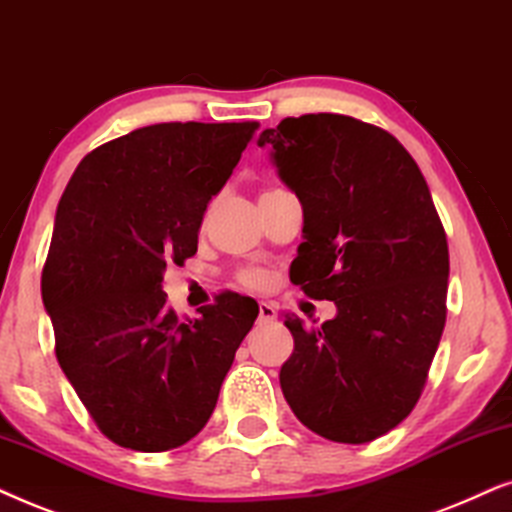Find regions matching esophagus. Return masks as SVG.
<instances>
[{
	"instance_id": "esophagus-1",
	"label": "esophagus",
	"mask_w": 512,
	"mask_h": 512,
	"mask_svg": "<svg viewBox=\"0 0 512 512\" xmlns=\"http://www.w3.org/2000/svg\"><path fill=\"white\" fill-rule=\"evenodd\" d=\"M276 306L271 302H260V306H257V320L260 323H271V320H276Z\"/></svg>"
}]
</instances>
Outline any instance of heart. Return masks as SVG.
<instances>
[{"label": "heart", "instance_id": "b5f03b06", "mask_svg": "<svg viewBox=\"0 0 512 512\" xmlns=\"http://www.w3.org/2000/svg\"><path fill=\"white\" fill-rule=\"evenodd\" d=\"M241 281L250 288H262V285H267V274L260 269H245L241 271Z\"/></svg>", "mask_w": 512, "mask_h": 512}]
</instances>
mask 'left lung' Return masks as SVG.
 Segmentation results:
<instances>
[{
	"label": "left lung",
	"instance_id": "1",
	"mask_svg": "<svg viewBox=\"0 0 512 512\" xmlns=\"http://www.w3.org/2000/svg\"><path fill=\"white\" fill-rule=\"evenodd\" d=\"M304 210L290 281L337 316L304 327L281 367L290 410L327 440L363 445L414 410L447 318L449 250L410 152L344 114L288 117L260 135Z\"/></svg>",
	"mask_w": 512,
	"mask_h": 512
}]
</instances>
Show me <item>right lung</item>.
<instances>
[{"label": "right lung", "mask_w": 512, "mask_h": 512, "mask_svg": "<svg viewBox=\"0 0 512 512\" xmlns=\"http://www.w3.org/2000/svg\"><path fill=\"white\" fill-rule=\"evenodd\" d=\"M260 124L170 121L86 154L58 203L42 271L56 358L95 426L135 452H168L208 424L257 302L220 292L177 318L166 264L196 255L208 201Z\"/></svg>", "instance_id": "right-lung-1"}]
</instances>
